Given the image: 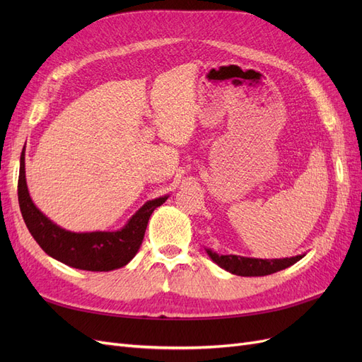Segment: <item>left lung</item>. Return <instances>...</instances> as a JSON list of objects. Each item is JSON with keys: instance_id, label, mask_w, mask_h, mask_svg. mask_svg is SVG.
Listing matches in <instances>:
<instances>
[{"instance_id": "obj_1", "label": "left lung", "mask_w": 362, "mask_h": 362, "mask_svg": "<svg viewBox=\"0 0 362 362\" xmlns=\"http://www.w3.org/2000/svg\"><path fill=\"white\" fill-rule=\"evenodd\" d=\"M218 267L233 273L237 276H266L272 273L279 272L293 266L294 262L302 259L305 255H296L282 259H261V258H249L240 255H221L211 249H205Z\"/></svg>"}]
</instances>
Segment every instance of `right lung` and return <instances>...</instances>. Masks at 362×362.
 Returning a JSON list of instances; mask_svg holds the SVG:
<instances>
[{"instance_id":"add662e5","label":"right lung","mask_w":362,"mask_h":362,"mask_svg":"<svg viewBox=\"0 0 362 362\" xmlns=\"http://www.w3.org/2000/svg\"><path fill=\"white\" fill-rule=\"evenodd\" d=\"M19 164L18 199L30 234L45 254L74 269L110 272L127 266L144 242L151 214L169 198L164 194L145 202L116 231L74 233L54 223L33 202L25 178V146Z\"/></svg>"}]
</instances>
